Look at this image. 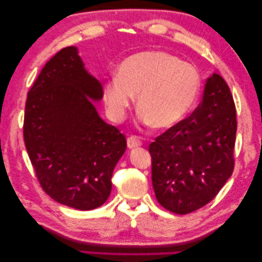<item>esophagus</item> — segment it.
<instances>
[{
	"instance_id": "1",
	"label": "esophagus",
	"mask_w": 262,
	"mask_h": 262,
	"mask_svg": "<svg viewBox=\"0 0 262 262\" xmlns=\"http://www.w3.org/2000/svg\"><path fill=\"white\" fill-rule=\"evenodd\" d=\"M141 145V140L139 137L137 136H130L127 138V147L128 148H135V147H138Z\"/></svg>"
}]
</instances>
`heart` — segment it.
<instances>
[{
  "label": "heart",
  "mask_w": 262,
  "mask_h": 262,
  "mask_svg": "<svg viewBox=\"0 0 262 262\" xmlns=\"http://www.w3.org/2000/svg\"><path fill=\"white\" fill-rule=\"evenodd\" d=\"M201 91L197 68L159 51L139 52L119 65L117 78L104 85L106 110L116 122L125 117L138 95V109L145 122L167 128L189 114Z\"/></svg>",
  "instance_id": "b5f03b06"
}]
</instances>
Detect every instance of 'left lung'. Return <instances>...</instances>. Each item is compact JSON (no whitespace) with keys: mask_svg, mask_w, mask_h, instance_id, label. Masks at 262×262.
<instances>
[{"mask_svg":"<svg viewBox=\"0 0 262 262\" xmlns=\"http://www.w3.org/2000/svg\"><path fill=\"white\" fill-rule=\"evenodd\" d=\"M235 132L232 94L215 73L189 117L149 145L158 202L170 212L186 215L215 199L232 175Z\"/></svg>","mask_w":262,"mask_h":262,"instance_id":"left-lung-1","label":"left lung"}]
</instances>
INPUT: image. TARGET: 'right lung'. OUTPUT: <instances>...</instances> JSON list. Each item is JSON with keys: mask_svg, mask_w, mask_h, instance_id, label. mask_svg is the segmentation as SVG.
I'll list each match as a JSON object with an SVG mask.
<instances>
[{"mask_svg": "<svg viewBox=\"0 0 262 262\" xmlns=\"http://www.w3.org/2000/svg\"><path fill=\"white\" fill-rule=\"evenodd\" d=\"M100 81L85 71L78 49L60 50L28 93L23 135L40 186L58 203L93 210L108 200L126 139L98 116Z\"/></svg>", "mask_w": 262, "mask_h": 262, "instance_id": "obj_1", "label": "right lung"}]
</instances>
